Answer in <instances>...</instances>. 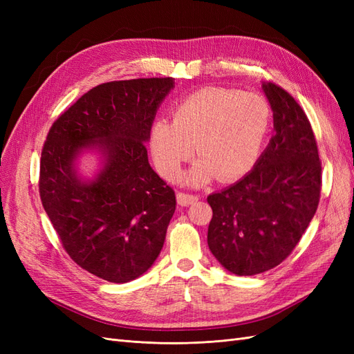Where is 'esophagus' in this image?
<instances>
[{"label": "esophagus", "mask_w": 354, "mask_h": 354, "mask_svg": "<svg viewBox=\"0 0 354 354\" xmlns=\"http://www.w3.org/2000/svg\"><path fill=\"white\" fill-rule=\"evenodd\" d=\"M199 198L196 195H190V194H185V192H178L177 194V202L178 205L181 207H189L192 203H195Z\"/></svg>", "instance_id": "esophagus-1"}]
</instances>
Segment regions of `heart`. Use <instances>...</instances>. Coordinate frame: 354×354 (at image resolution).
I'll return each instance as SVG.
<instances>
[{
	"label": "heart",
	"instance_id": "1",
	"mask_svg": "<svg viewBox=\"0 0 354 354\" xmlns=\"http://www.w3.org/2000/svg\"><path fill=\"white\" fill-rule=\"evenodd\" d=\"M270 121V104L259 93L202 88L177 104L173 121L162 118L152 125L153 162L165 178H174L195 146L201 159L183 176L187 185L216 176L234 180L259 160Z\"/></svg>",
	"mask_w": 354,
	"mask_h": 354
}]
</instances>
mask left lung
I'll return each mask as SVG.
<instances>
[{"label":"left lung","mask_w":354,"mask_h":354,"mask_svg":"<svg viewBox=\"0 0 354 354\" xmlns=\"http://www.w3.org/2000/svg\"><path fill=\"white\" fill-rule=\"evenodd\" d=\"M263 91L273 111L269 146L248 174L207 198L209 251L238 276L270 270L292 252L322 186L316 138L301 106L273 82H264Z\"/></svg>","instance_id":"left-lung-1"}]
</instances>
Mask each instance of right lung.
<instances>
[{
	"label": "right lung",
	"mask_w": 354,
	"mask_h": 354,
	"mask_svg": "<svg viewBox=\"0 0 354 354\" xmlns=\"http://www.w3.org/2000/svg\"><path fill=\"white\" fill-rule=\"evenodd\" d=\"M173 88V78L100 84L57 118L42 147V207L71 259L108 282L142 276L164 246L176 195L149 164L145 143ZM85 150L101 155L93 179L77 174Z\"/></svg>",
	"instance_id": "add662e5"
}]
</instances>
